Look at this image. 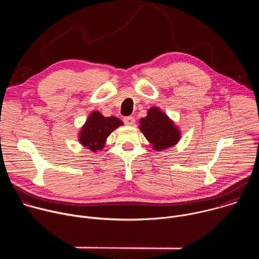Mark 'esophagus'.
Listing matches in <instances>:
<instances>
[{
	"label": "esophagus",
	"instance_id": "1",
	"mask_svg": "<svg viewBox=\"0 0 259 259\" xmlns=\"http://www.w3.org/2000/svg\"><path fill=\"white\" fill-rule=\"evenodd\" d=\"M134 122H135V119H134L133 117H131V116H129V117H125V118H124V123H125L126 125L131 126V125H133V124H134Z\"/></svg>",
	"mask_w": 259,
	"mask_h": 259
}]
</instances>
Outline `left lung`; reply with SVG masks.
I'll use <instances>...</instances> for the list:
<instances>
[{
    "label": "left lung",
    "mask_w": 259,
    "mask_h": 259,
    "mask_svg": "<svg viewBox=\"0 0 259 259\" xmlns=\"http://www.w3.org/2000/svg\"><path fill=\"white\" fill-rule=\"evenodd\" d=\"M139 123L140 131L158 152L169 149L180 139L179 129L157 106L147 110V116L140 119Z\"/></svg>",
    "instance_id": "obj_1"
}]
</instances>
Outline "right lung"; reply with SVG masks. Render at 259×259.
Here are the masks:
<instances>
[{
    "mask_svg": "<svg viewBox=\"0 0 259 259\" xmlns=\"http://www.w3.org/2000/svg\"><path fill=\"white\" fill-rule=\"evenodd\" d=\"M123 122L116 117H103L99 112L91 113L79 134L80 143L92 152L101 151L107 136Z\"/></svg>",
    "mask_w": 259,
    "mask_h": 259,
    "instance_id": "right-lung-1",
    "label": "right lung"
}]
</instances>
